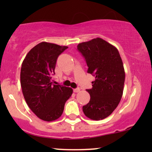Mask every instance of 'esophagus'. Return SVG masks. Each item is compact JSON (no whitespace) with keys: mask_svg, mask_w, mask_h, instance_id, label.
<instances>
[{"mask_svg":"<svg viewBox=\"0 0 152 152\" xmlns=\"http://www.w3.org/2000/svg\"><path fill=\"white\" fill-rule=\"evenodd\" d=\"M80 91V88H74V92L75 93H77V92H79Z\"/></svg>","mask_w":152,"mask_h":152,"instance_id":"34e87169","label":"esophagus"}]
</instances>
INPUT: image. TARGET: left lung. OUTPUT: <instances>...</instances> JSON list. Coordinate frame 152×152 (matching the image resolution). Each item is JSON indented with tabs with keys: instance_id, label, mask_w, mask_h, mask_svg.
Wrapping results in <instances>:
<instances>
[{
	"instance_id": "1",
	"label": "left lung",
	"mask_w": 152,
	"mask_h": 152,
	"mask_svg": "<svg viewBox=\"0 0 152 152\" xmlns=\"http://www.w3.org/2000/svg\"><path fill=\"white\" fill-rule=\"evenodd\" d=\"M78 51L86 60L87 72L95 76L92 88L87 89L90 101L83 111L92 120L104 119L117 107L125 81L123 62L116 47L101 38L79 43Z\"/></svg>"
}]
</instances>
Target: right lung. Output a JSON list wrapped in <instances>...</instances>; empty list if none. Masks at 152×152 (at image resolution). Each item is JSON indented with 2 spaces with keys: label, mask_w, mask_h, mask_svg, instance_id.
I'll list each match as a JSON object with an SVG mask.
<instances>
[{
  "label": "right lung",
  "mask_w": 152,
  "mask_h": 152,
  "mask_svg": "<svg viewBox=\"0 0 152 152\" xmlns=\"http://www.w3.org/2000/svg\"><path fill=\"white\" fill-rule=\"evenodd\" d=\"M67 46L41 42L27 53L22 63L20 85L28 106L38 118L46 121L61 116L72 88L53 84L57 58Z\"/></svg>",
  "instance_id": "1"
}]
</instances>
